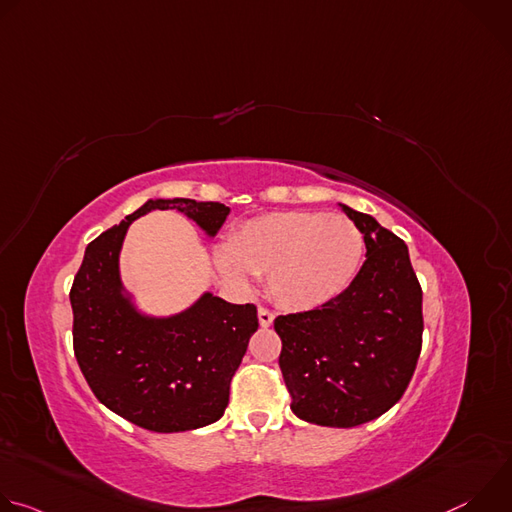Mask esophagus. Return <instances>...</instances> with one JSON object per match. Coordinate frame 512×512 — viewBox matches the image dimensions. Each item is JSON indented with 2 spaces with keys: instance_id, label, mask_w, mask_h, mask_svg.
<instances>
[{
  "instance_id": "1",
  "label": "esophagus",
  "mask_w": 512,
  "mask_h": 512,
  "mask_svg": "<svg viewBox=\"0 0 512 512\" xmlns=\"http://www.w3.org/2000/svg\"><path fill=\"white\" fill-rule=\"evenodd\" d=\"M257 316H259V324H261L263 328H269V326L273 324V318H275L267 308H259V310H257Z\"/></svg>"
}]
</instances>
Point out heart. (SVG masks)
Here are the masks:
<instances>
[{
	"label": "heart",
	"mask_w": 512,
	"mask_h": 512,
	"mask_svg": "<svg viewBox=\"0 0 512 512\" xmlns=\"http://www.w3.org/2000/svg\"><path fill=\"white\" fill-rule=\"evenodd\" d=\"M214 259L233 289L249 291L255 275H267L269 296L281 308L306 312L350 287L364 259V235L342 214L269 212L243 223Z\"/></svg>",
	"instance_id": "b5f03b06"
}]
</instances>
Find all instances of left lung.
<instances>
[{"label":"left lung","mask_w":512,"mask_h":512,"mask_svg":"<svg viewBox=\"0 0 512 512\" xmlns=\"http://www.w3.org/2000/svg\"><path fill=\"white\" fill-rule=\"evenodd\" d=\"M340 206L364 235L367 261L336 300L273 322L291 411L326 427L389 411L413 377L423 334V294L407 245L371 214Z\"/></svg>","instance_id":"left-lung-1"}]
</instances>
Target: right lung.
Wrapping results in <instances>:
<instances>
[{
	"instance_id": "add662e5",
	"label": "right lung",
	"mask_w": 512,
	"mask_h": 512,
	"mask_svg": "<svg viewBox=\"0 0 512 512\" xmlns=\"http://www.w3.org/2000/svg\"><path fill=\"white\" fill-rule=\"evenodd\" d=\"M152 210H178L208 237L231 212L221 202L156 198L91 241L70 287L72 346L107 409L143 429L174 433L223 417L259 320L253 304H229L210 291L174 316L137 310L121 281L119 253L129 225Z\"/></svg>"
}]
</instances>
